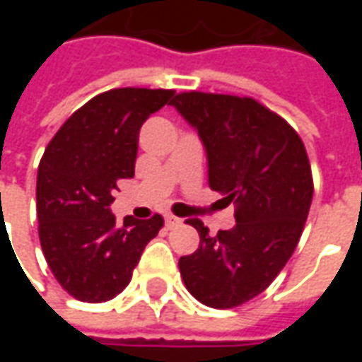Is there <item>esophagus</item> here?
Masks as SVG:
<instances>
[{
    "instance_id": "esophagus-1",
    "label": "esophagus",
    "mask_w": 362,
    "mask_h": 362,
    "mask_svg": "<svg viewBox=\"0 0 362 362\" xmlns=\"http://www.w3.org/2000/svg\"><path fill=\"white\" fill-rule=\"evenodd\" d=\"M165 221H166V227H168V228L180 227V225H182V219H178V217H174V215H166Z\"/></svg>"
}]
</instances>
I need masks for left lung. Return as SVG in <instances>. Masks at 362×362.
Listing matches in <instances>:
<instances>
[{"label":"left lung","mask_w":362,"mask_h":362,"mask_svg":"<svg viewBox=\"0 0 362 362\" xmlns=\"http://www.w3.org/2000/svg\"><path fill=\"white\" fill-rule=\"evenodd\" d=\"M173 104L207 151L209 186L235 204L236 225L209 236L199 219V248L178 262L192 296L235 308L264 293L293 256L308 217L314 182L300 135L252 96L188 90Z\"/></svg>","instance_id":"left-lung-1"}]
</instances>
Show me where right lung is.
<instances>
[{
	"label": "right lung",
	"mask_w": 362,
	"mask_h": 362,
	"mask_svg": "<svg viewBox=\"0 0 362 362\" xmlns=\"http://www.w3.org/2000/svg\"><path fill=\"white\" fill-rule=\"evenodd\" d=\"M173 89L124 87L75 110L44 151L36 176V215L54 277L83 303H106L132 279L141 252L165 219L110 213L114 189L135 173L143 122L174 100Z\"/></svg>",
	"instance_id": "1"
}]
</instances>
